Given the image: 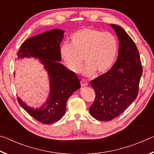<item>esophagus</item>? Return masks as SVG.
<instances>
[{"instance_id":"1","label":"esophagus","mask_w":154,"mask_h":154,"mask_svg":"<svg viewBox=\"0 0 154 154\" xmlns=\"http://www.w3.org/2000/svg\"><path fill=\"white\" fill-rule=\"evenodd\" d=\"M88 82H86V81H85V80H82L81 81V85H82V87H85V86H87L88 85Z\"/></svg>"}]
</instances>
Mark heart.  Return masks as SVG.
Returning <instances> with one entry per match:
<instances>
[{
  "label": "heart",
  "mask_w": 154,
  "mask_h": 154,
  "mask_svg": "<svg viewBox=\"0 0 154 154\" xmlns=\"http://www.w3.org/2000/svg\"><path fill=\"white\" fill-rule=\"evenodd\" d=\"M118 52V41L113 34L91 27L76 31L71 36V44L63 43L60 48L61 58L74 73L81 71L84 58L83 75L87 77L109 71Z\"/></svg>",
  "instance_id": "1"
}]
</instances>
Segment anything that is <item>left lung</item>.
<instances>
[{"label":"left lung","mask_w":154,"mask_h":154,"mask_svg":"<svg viewBox=\"0 0 154 154\" xmlns=\"http://www.w3.org/2000/svg\"><path fill=\"white\" fill-rule=\"evenodd\" d=\"M119 39L118 57L111 69L90 82L95 100L89 108L100 121L116 118L137 98L143 68L133 40L122 27L111 24Z\"/></svg>","instance_id":"8db88e82"}]
</instances>
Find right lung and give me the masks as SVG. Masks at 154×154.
<instances>
[{
    "instance_id": "add662e5",
    "label": "right lung",
    "mask_w": 154,
    "mask_h": 154,
    "mask_svg": "<svg viewBox=\"0 0 154 154\" xmlns=\"http://www.w3.org/2000/svg\"><path fill=\"white\" fill-rule=\"evenodd\" d=\"M64 31L54 29L25 41L17 53V58H38L48 71L50 80V94L47 103L38 109L28 106L17 98L20 106L36 120L50 124L60 120L66 111V103L75 91L80 88V81L74 72L66 69L61 61L60 43Z\"/></svg>"
}]
</instances>
